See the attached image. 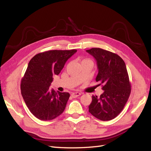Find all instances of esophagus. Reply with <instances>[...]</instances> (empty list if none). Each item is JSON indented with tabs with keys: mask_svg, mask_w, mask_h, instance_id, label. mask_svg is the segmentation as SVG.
<instances>
[{
	"mask_svg": "<svg viewBox=\"0 0 151 151\" xmlns=\"http://www.w3.org/2000/svg\"><path fill=\"white\" fill-rule=\"evenodd\" d=\"M81 95V93L75 92V93H73L71 94V96H72V97H73V98H76V97H78V96H80Z\"/></svg>",
	"mask_w": 151,
	"mask_h": 151,
	"instance_id": "obj_1",
	"label": "esophagus"
}]
</instances>
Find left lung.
Masks as SVG:
<instances>
[{
    "label": "left lung",
    "instance_id": "obj_1",
    "mask_svg": "<svg viewBox=\"0 0 151 151\" xmlns=\"http://www.w3.org/2000/svg\"><path fill=\"white\" fill-rule=\"evenodd\" d=\"M86 52L97 61L98 75L96 81L101 82L103 93L99 97L92 96L89 112L101 121H110L119 114L131 92V85L126 65L117 54L100 48Z\"/></svg>",
    "mask_w": 151,
    "mask_h": 151
}]
</instances>
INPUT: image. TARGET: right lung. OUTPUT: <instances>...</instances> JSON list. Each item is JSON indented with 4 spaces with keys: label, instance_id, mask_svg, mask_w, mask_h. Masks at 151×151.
I'll return each mask as SVG.
<instances>
[{
    "label": "right lung",
    "instance_id": "obj_1",
    "mask_svg": "<svg viewBox=\"0 0 151 151\" xmlns=\"http://www.w3.org/2000/svg\"><path fill=\"white\" fill-rule=\"evenodd\" d=\"M76 51L48 50L35 55L28 63L21 80V95L31 113L39 119H54L65 110L69 93L50 90L49 86L53 75H59L67 60Z\"/></svg>",
    "mask_w": 151,
    "mask_h": 151
}]
</instances>
